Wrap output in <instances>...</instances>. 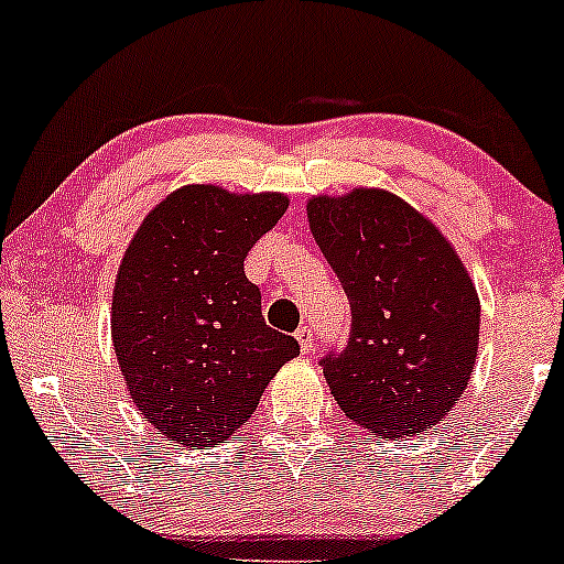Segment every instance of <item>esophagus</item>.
Returning <instances> with one entry per match:
<instances>
[{
	"label": "esophagus",
	"instance_id": "1",
	"mask_svg": "<svg viewBox=\"0 0 564 564\" xmlns=\"http://www.w3.org/2000/svg\"><path fill=\"white\" fill-rule=\"evenodd\" d=\"M295 338H299L303 354H312L314 351V330H312V327H299Z\"/></svg>",
	"mask_w": 564,
	"mask_h": 564
}]
</instances>
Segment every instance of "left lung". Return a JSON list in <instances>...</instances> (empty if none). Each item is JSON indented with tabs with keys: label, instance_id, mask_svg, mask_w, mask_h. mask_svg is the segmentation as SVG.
Here are the masks:
<instances>
[{
	"label": "left lung",
	"instance_id": "1",
	"mask_svg": "<svg viewBox=\"0 0 564 564\" xmlns=\"http://www.w3.org/2000/svg\"><path fill=\"white\" fill-rule=\"evenodd\" d=\"M306 215L351 303L349 344L322 359L335 402L383 440L436 426L479 349V295L451 239L386 188L316 194Z\"/></svg>",
	"mask_w": 564,
	"mask_h": 564
}]
</instances>
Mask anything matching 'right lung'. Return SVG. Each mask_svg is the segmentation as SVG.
I'll return each instance as SVG.
<instances>
[{
    "instance_id": "add662e5",
    "label": "right lung",
    "mask_w": 564,
    "mask_h": 564,
    "mask_svg": "<svg viewBox=\"0 0 564 564\" xmlns=\"http://www.w3.org/2000/svg\"><path fill=\"white\" fill-rule=\"evenodd\" d=\"M280 192L175 188L132 234L111 299V340L130 400L183 447L245 426L299 340L271 330L245 258L288 210Z\"/></svg>"
}]
</instances>
